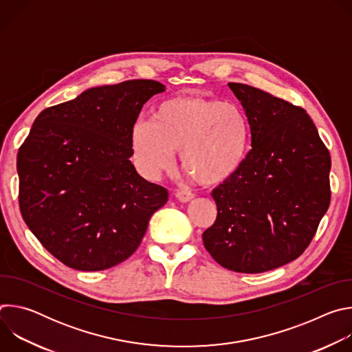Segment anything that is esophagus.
Here are the masks:
<instances>
[{
    "mask_svg": "<svg viewBox=\"0 0 352 352\" xmlns=\"http://www.w3.org/2000/svg\"><path fill=\"white\" fill-rule=\"evenodd\" d=\"M175 197L179 200L181 204H188V202H190V200H192L195 196H193V193H190V192L179 190V192L175 193Z\"/></svg>",
    "mask_w": 352,
    "mask_h": 352,
    "instance_id": "34e87169",
    "label": "esophagus"
}]
</instances>
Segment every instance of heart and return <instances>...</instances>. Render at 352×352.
I'll use <instances>...</instances> for the list:
<instances>
[{
    "label": "heart",
    "instance_id": "b5f03b06",
    "mask_svg": "<svg viewBox=\"0 0 352 352\" xmlns=\"http://www.w3.org/2000/svg\"><path fill=\"white\" fill-rule=\"evenodd\" d=\"M129 147L138 171L159 179L171 171L177 152L193 178L208 186L234 178L250 147V125L241 107L217 98L177 96L160 102L152 120L140 118L129 131Z\"/></svg>",
    "mask_w": 352,
    "mask_h": 352
}]
</instances>
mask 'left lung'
I'll list each match as a JSON object with an SVG mask.
<instances>
[{
  "label": "left lung",
  "instance_id": "obj_1",
  "mask_svg": "<svg viewBox=\"0 0 352 352\" xmlns=\"http://www.w3.org/2000/svg\"><path fill=\"white\" fill-rule=\"evenodd\" d=\"M252 133L239 173L212 196L217 219L202 238L238 273H263L302 255L330 205L329 150L300 107L261 89L228 83Z\"/></svg>",
  "mask_w": 352,
  "mask_h": 352
}]
</instances>
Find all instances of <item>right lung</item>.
<instances>
[{"label":"right lung","mask_w":352,"mask_h":352,"mask_svg":"<svg viewBox=\"0 0 352 352\" xmlns=\"http://www.w3.org/2000/svg\"><path fill=\"white\" fill-rule=\"evenodd\" d=\"M166 90L135 79L85 90L43 110L16 157L19 208L40 243L82 272L106 270L138 249L168 199L142 178L129 131L150 97Z\"/></svg>","instance_id":"add662e5"}]
</instances>
